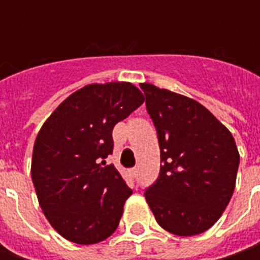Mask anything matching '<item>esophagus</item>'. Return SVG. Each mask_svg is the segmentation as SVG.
<instances>
[{
	"mask_svg": "<svg viewBox=\"0 0 260 260\" xmlns=\"http://www.w3.org/2000/svg\"><path fill=\"white\" fill-rule=\"evenodd\" d=\"M130 174H132L133 178H136V176L139 175V168H132V169H130Z\"/></svg>",
	"mask_w": 260,
	"mask_h": 260,
	"instance_id": "34e87169",
	"label": "esophagus"
}]
</instances>
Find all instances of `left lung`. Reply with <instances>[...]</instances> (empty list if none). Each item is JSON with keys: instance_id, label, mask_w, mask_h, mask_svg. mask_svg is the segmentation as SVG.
Segmentation results:
<instances>
[{"instance_id": "8db88e82", "label": "left lung", "mask_w": 260, "mask_h": 260, "mask_svg": "<svg viewBox=\"0 0 260 260\" xmlns=\"http://www.w3.org/2000/svg\"><path fill=\"white\" fill-rule=\"evenodd\" d=\"M160 149V172L145 189L157 224L176 236L204 233L235 191L239 152L232 133L204 105L140 84Z\"/></svg>"}]
</instances>
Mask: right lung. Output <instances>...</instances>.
<instances>
[{
    "label": "right lung",
    "instance_id": "add662e5",
    "mask_svg": "<svg viewBox=\"0 0 260 260\" xmlns=\"http://www.w3.org/2000/svg\"><path fill=\"white\" fill-rule=\"evenodd\" d=\"M143 101L130 82L86 85L40 128L31 179L46 218L68 240L94 245L115 232L133 191L105 159L113 153L114 125Z\"/></svg>",
    "mask_w": 260,
    "mask_h": 260
}]
</instances>
